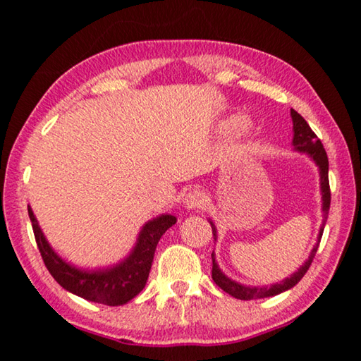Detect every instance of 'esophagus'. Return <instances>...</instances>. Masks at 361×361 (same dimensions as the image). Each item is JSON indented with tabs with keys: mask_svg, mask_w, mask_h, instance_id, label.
<instances>
[{
	"mask_svg": "<svg viewBox=\"0 0 361 361\" xmlns=\"http://www.w3.org/2000/svg\"><path fill=\"white\" fill-rule=\"evenodd\" d=\"M204 200H205L204 192H200L199 189H192V191H189L186 194L185 200H183V205H185L186 210H195L204 205Z\"/></svg>",
	"mask_w": 361,
	"mask_h": 361,
	"instance_id": "1",
	"label": "esophagus"
}]
</instances>
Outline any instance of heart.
<instances>
[{"label": "heart", "instance_id": "heart-1", "mask_svg": "<svg viewBox=\"0 0 361 361\" xmlns=\"http://www.w3.org/2000/svg\"><path fill=\"white\" fill-rule=\"evenodd\" d=\"M242 126H243V121L240 118H232L229 121V124H228V127H229V129H232V130L239 129V127H242Z\"/></svg>", "mask_w": 361, "mask_h": 361}]
</instances>
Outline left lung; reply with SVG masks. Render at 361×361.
Returning a JSON list of instances; mask_svg holds the SVG:
<instances>
[{"label":"left lung","mask_w":361,"mask_h":361,"mask_svg":"<svg viewBox=\"0 0 361 361\" xmlns=\"http://www.w3.org/2000/svg\"><path fill=\"white\" fill-rule=\"evenodd\" d=\"M291 121H293V142L291 145L295 146V151L302 152V154H307L312 161L315 162V166L319 167V173H320V192H322V213H323V221L320 226L319 235H317V243L310 252L309 258L305 259L302 266H299L296 272H293L290 277L283 279L282 282L279 283H272L271 286H250V285H243L240 282H235V280L229 279L226 274L219 269L218 262H216V256L215 252L212 253V261H213V267H212V279L219 288L223 291L229 293L231 296H234L237 299H243V301H248V299H261V298H271V296H277L280 293H283L286 290H290L295 286L299 280H301L305 272L309 271L310 264H312V259L317 253V248H319V243L322 239L323 229H325V223L328 218V212H329V204H331V192H329V181H328V156L326 151L323 148L322 142L319 137L315 135L310 129L307 122L302 118L301 114L295 109H291ZM212 231H213V239L215 242L218 240V232H216V226L209 218Z\"/></svg>","instance_id":"obj_1"}]
</instances>
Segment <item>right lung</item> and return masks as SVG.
I'll return each instance as SVG.
<instances>
[{
	"label": "right lung",
	"instance_id": "1",
	"mask_svg": "<svg viewBox=\"0 0 361 361\" xmlns=\"http://www.w3.org/2000/svg\"><path fill=\"white\" fill-rule=\"evenodd\" d=\"M28 216L42 261L56 282L73 295L105 305L127 304L145 288L157 243L166 231L176 223L173 215L162 213L143 224L135 245L124 259L106 267L82 269L65 261L51 247L30 205Z\"/></svg>",
	"mask_w": 361,
	"mask_h": 361
}]
</instances>
